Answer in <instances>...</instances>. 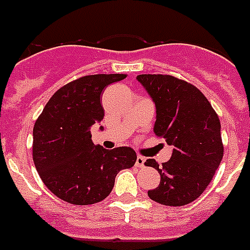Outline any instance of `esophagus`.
I'll return each mask as SVG.
<instances>
[{"label": "esophagus", "mask_w": 250, "mask_h": 250, "mask_svg": "<svg viewBox=\"0 0 250 250\" xmlns=\"http://www.w3.org/2000/svg\"><path fill=\"white\" fill-rule=\"evenodd\" d=\"M145 161H146L145 157L137 156L136 157V162H135V166H136V167H144V166H145Z\"/></svg>", "instance_id": "34e87169"}]
</instances>
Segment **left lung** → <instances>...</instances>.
Wrapping results in <instances>:
<instances>
[{
  "instance_id": "8db88e82",
  "label": "left lung",
  "mask_w": 250,
  "mask_h": 250,
  "mask_svg": "<svg viewBox=\"0 0 250 250\" xmlns=\"http://www.w3.org/2000/svg\"><path fill=\"white\" fill-rule=\"evenodd\" d=\"M136 79L156 107L153 132L173 146L162 167L146 160V166L156 168L161 177L148 197L165 206L188 205L207 188L223 157L218 116L207 98L185 80L161 74Z\"/></svg>"
}]
</instances>
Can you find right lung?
I'll list each match as a JSON object with an SVG mask.
<instances>
[{
	"label": "right lung",
	"mask_w": 250,
	"mask_h": 250,
	"mask_svg": "<svg viewBox=\"0 0 250 250\" xmlns=\"http://www.w3.org/2000/svg\"><path fill=\"white\" fill-rule=\"evenodd\" d=\"M125 74L79 78L53 94L33 127V161L52 193L72 205L106 198L121 170L136 162L131 147L106 150L94 145L90 129L104 119L100 95ZM100 130H104L103 126Z\"/></svg>",
	"instance_id": "add662e5"
}]
</instances>
